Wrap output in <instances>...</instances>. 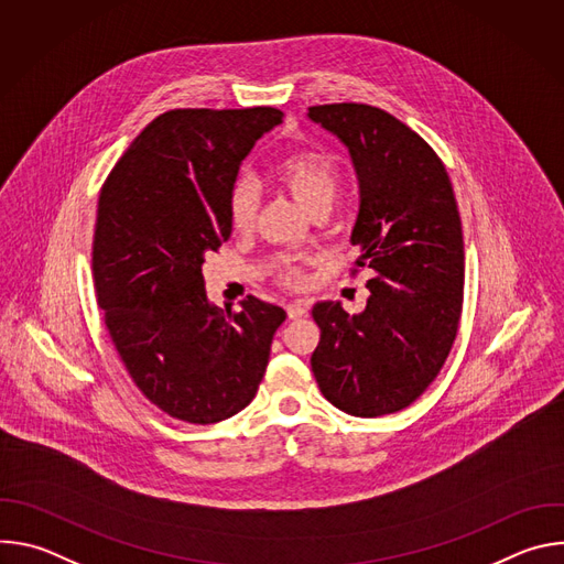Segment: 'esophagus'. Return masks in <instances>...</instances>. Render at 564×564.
Returning a JSON list of instances; mask_svg holds the SVG:
<instances>
[{"label":"esophagus","instance_id":"34e87169","mask_svg":"<svg viewBox=\"0 0 564 564\" xmlns=\"http://www.w3.org/2000/svg\"><path fill=\"white\" fill-rule=\"evenodd\" d=\"M307 310H310V303H305V301H294V303L288 305V316H290V318H301V316L307 314Z\"/></svg>","mask_w":564,"mask_h":564}]
</instances>
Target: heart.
I'll use <instances>...</instances> for the list:
<instances>
[{"mask_svg":"<svg viewBox=\"0 0 564 564\" xmlns=\"http://www.w3.org/2000/svg\"><path fill=\"white\" fill-rule=\"evenodd\" d=\"M276 181L310 212L328 209L339 187L337 160L321 149H296L274 167ZM259 212V192L250 178H236L227 194V218L234 231H250ZM276 279L288 288L305 283V272L296 263H283Z\"/></svg>","mask_w":564,"mask_h":564,"instance_id":"obj_1","label":"heart"}]
</instances>
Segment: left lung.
<instances>
[{
  "label": "left lung",
  "mask_w": 564,
  "mask_h": 564,
  "mask_svg": "<svg viewBox=\"0 0 564 564\" xmlns=\"http://www.w3.org/2000/svg\"><path fill=\"white\" fill-rule=\"evenodd\" d=\"M310 118L350 149L361 203L352 229L370 272L361 314L316 303L312 372L324 397L355 417L409 409L455 344L464 303V238L442 158L411 127L361 102L316 105Z\"/></svg>",
  "instance_id": "left-lung-1"
}]
</instances>
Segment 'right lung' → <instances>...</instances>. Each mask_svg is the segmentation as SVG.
<instances>
[{
  "instance_id": "add662e5",
  "label": "right lung",
  "mask_w": 564,
  "mask_h": 564,
  "mask_svg": "<svg viewBox=\"0 0 564 564\" xmlns=\"http://www.w3.org/2000/svg\"><path fill=\"white\" fill-rule=\"evenodd\" d=\"M283 113L172 109L151 120L107 176L91 270L107 333L135 388L174 420L243 411L265 375L285 310L257 296L209 305L203 263L229 238L238 165Z\"/></svg>"
}]
</instances>
